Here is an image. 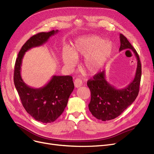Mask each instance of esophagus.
Masks as SVG:
<instances>
[{
	"label": "esophagus",
	"instance_id": "esophagus-1",
	"mask_svg": "<svg viewBox=\"0 0 154 154\" xmlns=\"http://www.w3.org/2000/svg\"><path fill=\"white\" fill-rule=\"evenodd\" d=\"M74 86H75L76 88H78V87H81L82 85V84H83L82 80H81V79H80V78H76V80H74Z\"/></svg>",
	"mask_w": 154,
	"mask_h": 154
}]
</instances>
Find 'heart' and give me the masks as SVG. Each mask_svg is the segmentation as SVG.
Returning a JSON list of instances; mask_svg holds the SVG:
<instances>
[{"instance_id": "b5f03b06", "label": "heart", "mask_w": 154, "mask_h": 154, "mask_svg": "<svg viewBox=\"0 0 154 154\" xmlns=\"http://www.w3.org/2000/svg\"><path fill=\"white\" fill-rule=\"evenodd\" d=\"M113 46L109 41L100 36L91 35L78 38L71 49H65L62 53V59L66 66L72 67L77 62V58L85 57L84 67L91 74L102 69L112 53Z\"/></svg>"}]
</instances>
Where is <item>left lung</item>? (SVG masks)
Masks as SVG:
<instances>
[{
	"label": "left lung",
	"mask_w": 154,
	"mask_h": 154,
	"mask_svg": "<svg viewBox=\"0 0 154 154\" xmlns=\"http://www.w3.org/2000/svg\"><path fill=\"white\" fill-rule=\"evenodd\" d=\"M119 51L132 50L137 60L135 77L130 84L123 88H116L105 79V71L96 74L87 82L91 93L88 109L97 119L108 121L117 118L136 99L141 78V64L139 55L126 37L120 34ZM129 51V50H127Z\"/></svg>",
	"instance_id": "1"
}]
</instances>
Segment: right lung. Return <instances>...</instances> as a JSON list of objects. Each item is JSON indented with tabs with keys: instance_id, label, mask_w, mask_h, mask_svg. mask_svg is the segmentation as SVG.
Returning a JSON list of instances; mask_svg holds the SVG:
<instances>
[{
	"instance_id": "1",
	"label": "right lung",
	"mask_w": 154,
	"mask_h": 154,
	"mask_svg": "<svg viewBox=\"0 0 154 154\" xmlns=\"http://www.w3.org/2000/svg\"><path fill=\"white\" fill-rule=\"evenodd\" d=\"M58 32V30L42 32L31 36L23 45L15 65L14 83L22 104L32 118L44 123L54 122L63 113L74 90L72 77L53 76L45 86L38 88H32L22 80L21 66L26 52L32 48L42 45Z\"/></svg>"
}]
</instances>
